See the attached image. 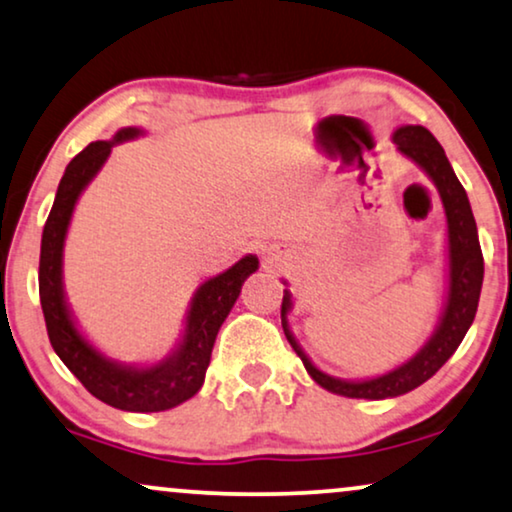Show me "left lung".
<instances>
[{"label":"left lung","mask_w":512,"mask_h":512,"mask_svg":"<svg viewBox=\"0 0 512 512\" xmlns=\"http://www.w3.org/2000/svg\"><path fill=\"white\" fill-rule=\"evenodd\" d=\"M395 145L403 154L417 161L426 170L428 177L438 187L442 206L447 213V229H449V295L445 316H442L435 335L428 339V344L414 356L410 363L400 365L398 370L381 374L370 381H342L332 379L311 365V360L299 349L295 337L290 335L285 316L290 311V295L285 292L281 304V320L283 332L288 342L302 363L311 379L327 391L346 395V398H365V400H384L403 395L412 388H417L433 377L442 365L447 363L449 356L459 349L461 339L466 337L470 323H473L475 311H478L482 276H485V260L478 241V227H475L473 210H470L466 189L461 187L459 177L454 175L449 166L445 149L433 138V133L424 126H403L393 135Z\"/></svg>","instance_id":"8db88e82"}]
</instances>
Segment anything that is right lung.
Masks as SVG:
<instances>
[{
    "instance_id": "1",
    "label": "right lung",
    "mask_w": 512,
    "mask_h": 512,
    "mask_svg": "<svg viewBox=\"0 0 512 512\" xmlns=\"http://www.w3.org/2000/svg\"><path fill=\"white\" fill-rule=\"evenodd\" d=\"M140 135L138 128H124L112 142L98 140L74 156L58 185L56 201L44 224L39 255V302L53 351L74 377L102 403L126 412H163L185 403L203 386L217 332L238 299L241 285L257 269V257H243L224 274L210 278L196 292L187 316V330L180 349L163 363L145 370L121 367L102 358L74 327L63 299V243L74 203L81 189L98 173L102 163L121 140Z\"/></svg>"
}]
</instances>
